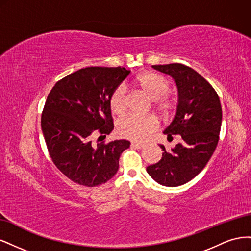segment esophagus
I'll list each match as a JSON object with an SVG mask.
<instances>
[{
	"label": "esophagus",
	"mask_w": 251,
	"mask_h": 251,
	"mask_svg": "<svg viewBox=\"0 0 251 251\" xmlns=\"http://www.w3.org/2000/svg\"><path fill=\"white\" fill-rule=\"evenodd\" d=\"M131 146L135 149H142L144 144L143 143H140V142H132Z\"/></svg>",
	"instance_id": "obj_1"
}]
</instances>
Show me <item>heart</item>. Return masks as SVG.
<instances>
[{
	"label": "heart",
	"instance_id": "1",
	"mask_svg": "<svg viewBox=\"0 0 251 251\" xmlns=\"http://www.w3.org/2000/svg\"><path fill=\"white\" fill-rule=\"evenodd\" d=\"M135 86L140 88L148 94L151 100H155L157 111L164 116H168L174 109V102L166 96L170 92V81L162 75L154 72H143L134 80ZM110 110L116 116L124 115L126 110V89L118 86L113 91L110 100ZM157 126V120L154 117H139L135 115L126 116L117 123V134L123 138L134 141H143Z\"/></svg>",
	"mask_w": 251,
	"mask_h": 251
}]
</instances>
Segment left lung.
<instances>
[{
  "instance_id": "left-lung-1",
  "label": "left lung",
  "mask_w": 251,
  "mask_h": 251,
  "mask_svg": "<svg viewBox=\"0 0 251 251\" xmlns=\"http://www.w3.org/2000/svg\"><path fill=\"white\" fill-rule=\"evenodd\" d=\"M151 67L171 75L177 85V111L163 134L169 140L173 135H180L181 142L170 151L160 144L162 158L149 165L147 172L157 183L175 187L195 178L214 154L221 130L222 108L215 89L192 68L182 64Z\"/></svg>"
}]
</instances>
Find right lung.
Here are the masks:
<instances>
[{
  "mask_svg": "<svg viewBox=\"0 0 251 251\" xmlns=\"http://www.w3.org/2000/svg\"><path fill=\"white\" fill-rule=\"evenodd\" d=\"M130 70L87 67L58 80L47 97L41 125L53 163L79 185L94 187L108 182L119 168L121 153L130 141L94 144L114 128L109 100ZM97 140V141H98Z\"/></svg>",
  "mask_w": 251,
  "mask_h": 251,
  "instance_id": "add662e5",
  "label": "right lung"
}]
</instances>
